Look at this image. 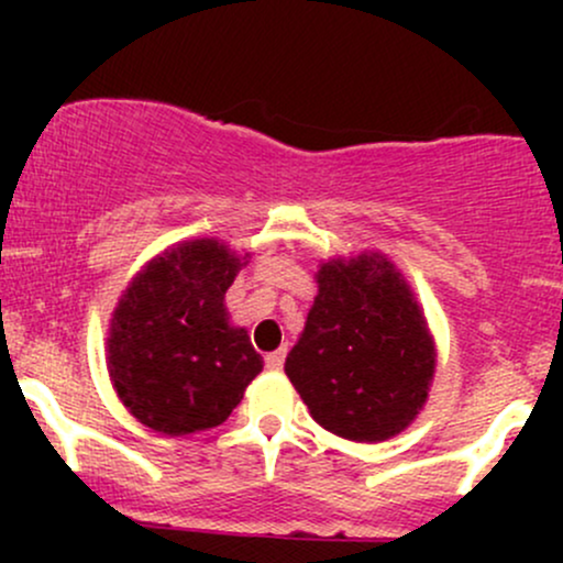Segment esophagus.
I'll return each mask as SVG.
<instances>
[{
	"instance_id": "esophagus-1",
	"label": "esophagus",
	"mask_w": 563,
	"mask_h": 563,
	"mask_svg": "<svg viewBox=\"0 0 563 563\" xmlns=\"http://www.w3.org/2000/svg\"><path fill=\"white\" fill-rule=\"evenodd\" d=\"M283 360H286V349H277V352H269L264 357V363H267V371H280Z\"/></svg>"
}]
</instances>
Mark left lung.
<instances>
[{
  "mask_svg": "<svg viewBox=\"0 0 563 563\" xmlns=\"http://www.w3.org/2000/svg\"><path fill=\"white\" fill-rule=\"evenodd\" d=\"M314 280L318 296L286 357L288 380L331 434L397 437L423 410L437 371L423 307L380 251L322 262Z\"/></svg>",
  "mask_w": 563,
  "mask_h": 563,
  "instance_id": "1",
  "label": "left lung"
}]
</instances>
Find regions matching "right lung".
<instances>
[{"mask_svg":"<svg viewBox=\"0 0 563 563\" xmlns=\"http://www.w3.org/2000/svg\"><path fill=\"white\" fill-rule=\"evenodd\" d=\"M251 260L217 238L174 243L132 277L108 325V373L124 407L169 437L224 423L262 373L224 294Z\"/></svg>","mask_w":563,"mask_h":563,"instance_id":"right-lung-1","label":"right lung"}]
</instances>
